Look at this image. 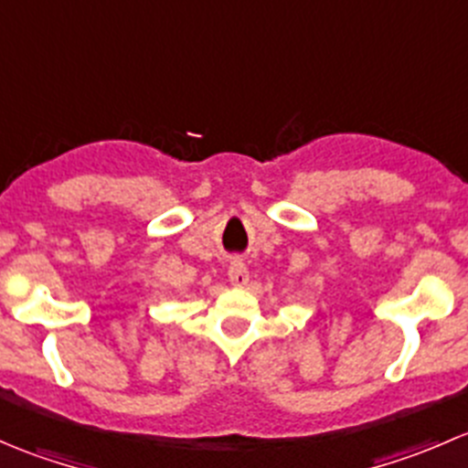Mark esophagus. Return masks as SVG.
<instances>
[{"label": "esophagus", "mask_w": 468, "mask_h": 468, "mask_svg": "<svg viewBox=\"0 0 468 468\" xmlns=\"http://www.w3.org/2000/svg\"><path fill=\"white\" fill-rule=\"evenodd\" d=\"M229 281H230V285H235V287H244V285H247V282H249V269H247V264L239 262V261L230 262V267H229Z\"/></svg>", "instance_id": "1"}]
</instances>
